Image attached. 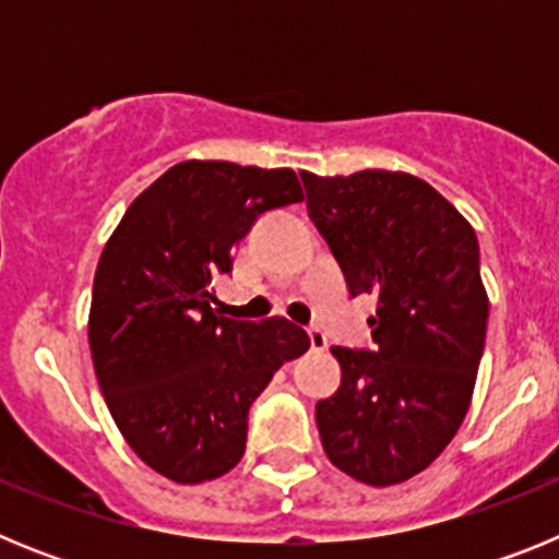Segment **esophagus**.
I'll use <instances>...</instances> for the list:
<instances>
[{"instance_id": "esophagus-1", "label": "esophagus", "mask_w": 559, "mask_h": 559, "mask_svg": "<svg viewBox=\"0 0 559 559\" xmlns=\"http://www.w3.org/2000/svg\"><path fill=\"white\" fill-rule=\"evenodd\" d=\"M308 338H310V347H313L316 353H322V349L328 347V335H324L319 328H308Z\"/></svg>"}]
</instances>
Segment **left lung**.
Returning <instances> with one entry per match:
<instances>
[{
	"label": "left lung",
	"mask_w": 559,
	"mask_h": 559,
	"mask_svg": "<svg viewBox=\"0 0 559 559\" xmlns=\"http://www.w3.org/2000/svg\"><path fill=\"white\" fill-rule=\"evenodd\" d=\"M302 181L349 294H378L374 349H330L341 386L316 403L319 437L355 481L400 484L445 451L471 408L490 316L476 231L412 173Z\"/></svg>",
	"instance_id": "left-lung-1"
}]
</instances>
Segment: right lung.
I'll return each instance as SVG.
<instances>
[{
    "mask_svg": "<svg viewBox=\"0 0 559 559\" xmlns=\"http://www.w3.org/2000/svg\"><path fill=\"white\" fill-rule=\"evenodd\" d=\"M302 199L290 167L190 159L142 190L108 237L88 310L97 383L131 451L170 481L229 473L254 397L310 347L283 316L237 322L212 308L251 224Z\"/></svg>",
    "mask_w": 559,
    "mask_h": 559,
    "instance_id": "right-lung-1",
    "label": "right lung"
}]
</instances>
